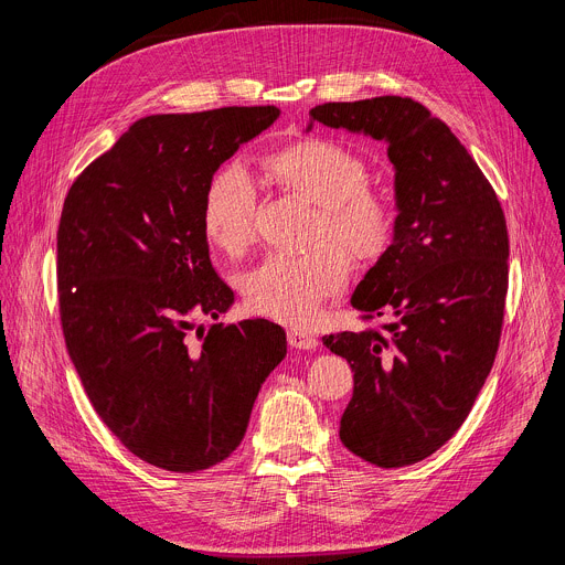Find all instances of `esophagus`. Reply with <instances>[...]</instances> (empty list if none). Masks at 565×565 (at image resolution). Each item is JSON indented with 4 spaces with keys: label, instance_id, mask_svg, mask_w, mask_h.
Here are the masks:
<instances>
[{
    "label": "esophagus",
    "instance_id": "34e87169",
    "mask_svg": "<svg viewBox=\"0 0 565 565\" xmlns=\"http://www.w3.org/2000/svg\"><path fill=\"white\" fill-rule=\"evenodd\" d=\"M288 344L292 349H299V351H312L317 349V338L312 333H306V331H299V329H290L288 331Z\"/></svg>",
    "mask_w": 565,
    "mask_h": 565
}]
</instances>
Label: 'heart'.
I'll return each mask as SVG.
<instances>
[{
    "mask_svg": "<svg viewBox=\"0 0 565 565\" xmlns=\"http://www.w3.org/2000/svg\"><path fill=\"white\" fill-rule=\"evenodd\" d=\"M268 179L288 196L315 205L306 255H270L244 275L246 303L257 315L281 324L306 327L321 303L344 290L349 252L358 262L380 259L393 241L395 203L388 192L369 183L366 160L347 145L324 136H299L262 158ZM257 190L250 177L227 166L205 190L201 225L210 244L230 255H244L255 241ZM342 245L344 254L334 244Z\"/></svg>",
    "mask_w": 565,
    "mask_h": 565,
    "instance_id": "1",
    "label": "heart"
}]
</instances>
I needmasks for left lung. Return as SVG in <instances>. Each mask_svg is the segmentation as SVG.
I'll use <instances>...</instances> for the list:
<instances>
[{"label":"left lung","instance_id":"1","mask_svg":"<svg viewBox=\"0 0 565 565\" xmlns=\"http://www.w3.org/2000/svg\"><path fill=\"white\" fill-rule=\"evenodd\" d=\"M310 118L388 145L393 244L351 297L362 319L388 321L321 342L353 371L344 447L384 469L414 465L458 431L492 371L510 273L505 214L451 129L412 98L324 103Z\"/></svg>","mask_w":565,"mask_h":565}]
</instances>
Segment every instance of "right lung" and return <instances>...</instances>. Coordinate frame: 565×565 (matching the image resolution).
Instances as JSON below:
<instances>
[{
	"mask_svg": "<svg viewBox=\"0 0 565 565\" xmlns=\"http://www.w3.org/2000/svg\"><path fill=\"white\" fill-rule=\"evenodd\" d=\"M277 118L273 105L140 118L64 199L66 351L103 423L153 467L188 473L225 460L286 358L273 321H216L234 292L212 268L201 225L214 172ZM203 316L215 321L207 332L195 327Z\"/></svg>",
	"mask_w": 565,
	"mask_h": 565,
	"instance_id": "1",
	"label": "right lung"
}]
</instances>
